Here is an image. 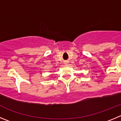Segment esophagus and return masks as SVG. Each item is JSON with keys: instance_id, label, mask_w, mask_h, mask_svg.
I'll list each match as a JSON object with an SVG mask.
<instances>
[{"instance_id": "esophagus-1", "label": "esophagus", "mask_w": 121, "mask_h": 121, "mask_svg": "<svg viewBox=\"0 0 121 121\" xmlns=\"http://www.w3.org/2000/svg\"><path fill=\"white\" fill-rule=\"evenodd\" d=\"M64 64L66 65V66H68L69 64V61H66V62H64Z\"/></svg>"}]
</instances>
